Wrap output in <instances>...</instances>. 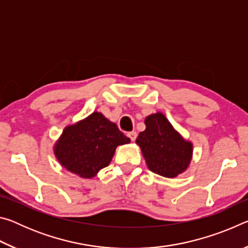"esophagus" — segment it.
Masks as SVG:
<instances>
[{
    "label": "esophagus",
    "instance_id": "esophagus-1",
    "mask_svg": "<svg viewBox=\"0 0 248 248\" xmlns=\"http://www.w3.org/2000/svg\"><path fill=\"white\" fill-rule=\"evenodd\" d=\"M128 137H129V139L131 140V141H134L137 139V132H134V131H132V132H129L128 133Z\"/></svg>",
    "mask_w": 248,
    "mask_h": 248
}]
</instances>
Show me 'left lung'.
<instances>
[{
	"label": "left lung",
	"mask_w": 248,
	"mask_h": 248,
	"mask_svg": "<svg viewBox=\"0 0 248 248\" xmlns=\"http://www.w3.org/2000/svg\"><path fill=\"white\" fill-rule=\"evenodd\" d=\"M144 123L146 129L140 132L137 143L149 169L170 178L183 173L191 159L190 142L185 141L161 112L146 117Z\"/></svg>",
	"instance_id": "1"
}]
</instances>
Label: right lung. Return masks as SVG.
Here are the masks:
<instances>
[{
	"label": "right lung",
	"instance_id": "1",
	"mask_svg": "<svg viewBox=\"0 0 248 248\" xmlns=\"http://www.w3.org/2000/svg\"><path fill=\"white\" fill-rule=\"evenodd\" d=\"M130 139L100 112H93L79 123L64 129L54 153L66 170L81 177H93L108 166L115 150Z\"/></svg>",
	"mask_w": 248,
	"mask_h": 248
}]
</instances>
